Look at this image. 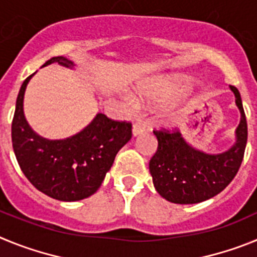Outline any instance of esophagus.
I'll return each instance as SVG.
<instances>
[{
    "mask_svg": "<svg viewBox=\"0 0 257 257\" xmlns=\"http://www.w3.org/2000/svg\"><path fill=\"white\" fill-rule=\"evenodd\" d=\"M145 131V126L144 124H142V123H138V122H136V123H134V126H133V135L134 136H138V135H140V134H143Z\"/></svg>",
    "mask_w": 257,
    "mask_h": 257,
    "instance_id": "esophagus-1",
    "label": "esophagus"
}]
</instances>
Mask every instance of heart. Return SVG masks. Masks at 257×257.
Here are the masks:
<instances>
[{"mask_svg":"<svg viewBox=\"0 0 257 257\" xmlns=\"http://www.w3.org/2000/svg\"><path fill=\"white\" fill-rule=\"evenodd\" d=\"M190 88V83L187 81H166V82L147 85L139 88L140 96L144 100L160 101V100H172L175 97H179L187 92ZM124 101L128 105H135V97L131 95H124ZM160 113L163 118H172L176 113V104L166 103L161 106Z\"/></svg>","mask_w":257,"mask_h":257,"instance_id":"b5f03b06","label":"heart"}]
</instances>
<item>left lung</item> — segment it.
<instances>
[{"label":"left lung","mask_w":257,"mask_h":257,"mask_svg":"<svg viewBox=\"0 0 257 257\" xmlns=\"http://www.w3.org/2000/svg\"><path fill=\"white\" fill-rule=\"evenodd\" d=\"M240 121L235 128V143L225 152L206 153L194 148L179 131H153L158 148L149 162L156 190L166 201L193 205L210 199L228 187L243 161L247 144V121L240 94L234 86Z\"/></svg>","instance_id":"1"}]
</instances>
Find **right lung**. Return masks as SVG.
Segmentation results:
<instances>
[{
	"mask_svg": "<svg viewBox=\"0 0 257 257\" xmlns=\"http://www.w3.org/2000/svg\"><path fill=\"white\" fill-rule=\"evenodd\" d=\"M52 63L74 67L73 61L64 56L51 58L42 67ZM33 76L20 87L11 124L18 163L33 187L46 196L64 202L87 198L100 188L119 149L131 139V123L97 113L76 135L60 140L42 138L32 130L23 109L27 85Z\"/></svg>",
	"mask_w": 257,
	"mask_h": 257,
	"instance_id": "right-lung-1",
	"label": "right lung"
}]
</instances>
